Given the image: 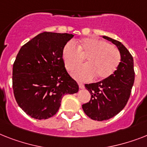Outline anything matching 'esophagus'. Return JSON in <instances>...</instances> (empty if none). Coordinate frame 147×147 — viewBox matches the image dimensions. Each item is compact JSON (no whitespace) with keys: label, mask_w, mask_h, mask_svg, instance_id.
<instances>
[{"label":"esophagus","mask_w":147,"mask_h":147,"mask_svg":"<svg viewBox=\"0 0 147 147\" xmlns=\"http://www.w3.org/2000/svg\"><path fill=\"white\" fill-rule=\"evenodd\" d=\"M78 85H79V87H80V88H81V89H82V88H84V85L82 84V83H81V82H78Z\"/></svg>","instance_id":"1"}]
</instances>
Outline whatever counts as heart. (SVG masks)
Returning <instances> with one entry per match:
<instances>
[{"mask_svg": "<svg viewBox=\"0 0 147 147\" xmlns=\"http://www.w3.org/2000/svg\"><path fill=\"white\" fill-rule=\"evenodd\" d=\"M77 48L71 42L66 43L62 49V59L67 69L72 71L86 57V65L75 69L73 77L80 81L95 78L104 80L114 74L121 61V55L116 47L100 39L88 37L76 42Z\"/></svg>", "mask_w": 147, "mask_h": 147, "instance_id": "b5f03b06", "label": "heart"}]
</instances>
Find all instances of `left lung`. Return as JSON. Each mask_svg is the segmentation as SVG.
<instances>
[{"label":"left lung","instance_id":"left-lung-1","mask_svg":"<svg viewBox=\"0 0 147 147\" xmlns=\"http://www.w3.org/2000/svg\"><path fill=\"white\" fill-rule=\"evenodd\" d=\"M103 38L112 42L118 48L121 61L114 74L106 80L85 87L91 94V100L82 104V110L93 120H107L122 110L130 97L134 82V59L121 42L107 36Z\"/></svg>","mask_w":147,"mask_h":147}]
</instances>
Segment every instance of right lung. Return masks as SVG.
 <instances>
[{
	"label": "right lung",
	"mask_w": 147,
	"mask_h": 147,
	"mask_svg": "<svg viewBox=\"0 0 147 147\" xmlns=\"http://www.w3.org/2000/svg\"><path fill=\"white\" fill-rule=\"evenodd\" d=\"M73 37L67 33H41L23 45L17 55L13 67L14 96L32 118H50L65 94L79 91L62 59L63 48Z\"/></svg>",
	"instance_id": "obj_1"
}]
</instances>
